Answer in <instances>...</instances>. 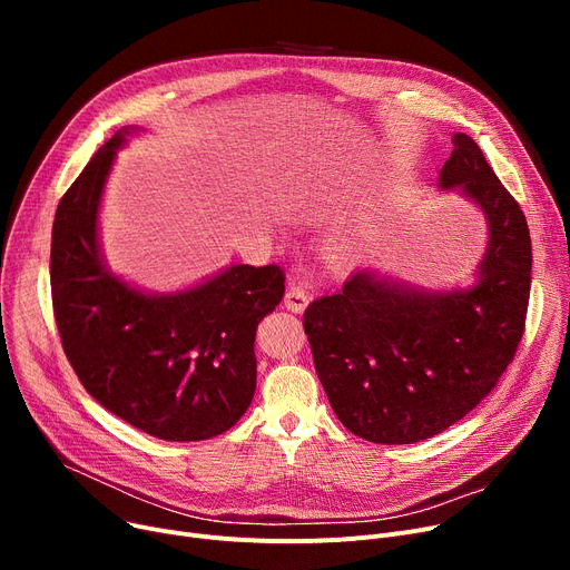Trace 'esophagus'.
<instances>
[{
    "mask_svg": "<svg viewBox=\"0 0 570 570\" xmlns=\"http://www.w3.org/2000/svg\"><path fill=\"white\" fill-rule=\"evenodd\" d=\"M284 305L286 309L301 314L305 312V307L309 305V295L305 291V286L301 282H291L288 288H286V295H284Z\"/></svg>",
    "mask_w": 570,
    "mask_h": 570,
    "instance_id": "esophagus-1",
    "label": "esophagus"
}]
</instances>
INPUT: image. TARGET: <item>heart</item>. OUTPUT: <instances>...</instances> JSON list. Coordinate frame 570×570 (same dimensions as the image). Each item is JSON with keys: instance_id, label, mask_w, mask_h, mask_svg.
I'll use <instances>...</instances> for the list:
<instances>
[{"instance_id": "obj_1", "label": "heart", "mask_w": 570, "mask_h": 570, "mask_svg": "<svg viewBox=\"0 0 570 570\" xmlns=\"http://www.w3.org/2000/svg\"><path fill=\"white\" fill-rule=\"evenodd\" d=\"M361 245H363V239H361V235H357V233L337 235L333 243H331V256L335 261H340V263L351 261L357 254V249H361Z\"/></svg>"}]
</instances>
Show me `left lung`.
I'll list each match as a JSON object with an SVG mask.
<instances>
[{
  "label": "left lung",
  "instance_id": "obj_1",
  "mask_svg": "<svg viewBox=\"0 0 570 570\" xmlns=\"http://www.w3.org/2000/svg\"><path fill=\"white\" fill-rule=\"evenodd\" d=\"M439 187L481 207L490 239L469 288H413L357 269L305 309L323 391L342 425L374 443L430 439L481 404L524 333L531 237L524 213L466 134Z\"/></svg>",
  "mask_w": 570,
  "mask_h": 570
}]
</instances>
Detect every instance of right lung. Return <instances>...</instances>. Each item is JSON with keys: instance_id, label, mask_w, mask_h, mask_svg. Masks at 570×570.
I'll return each mask as SVG.
<instances>
[{"instance_id": "add662e5", "label": "right lung", "mask_w": 570, "mask_h": 570, "mask_svg": "<svg viewBox=\"0 0 570 570\" xmlns=\"http://www.w3.org/2000/svg\"><path fill=\"white\" fill-rule=\"evenodd\" d=\"M119 129L62 196L50 288L59 337L85 391L140 432L203 441L230 430L256 391V327L284 297L277 265H230L177 293H142L108 273L99 205Z\"/></svg>"}]
</instances>
